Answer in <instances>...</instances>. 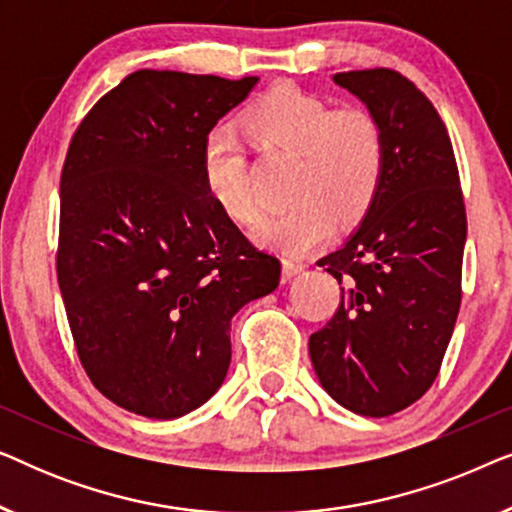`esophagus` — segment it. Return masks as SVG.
<instances>
[{
    "instance_id": "1",
    "label": "esophagus",
    "mask_w": 512,
    "mask_h": 512,
    "mask_svg": "<svg viewBox=\"0 0 512 512\" xmlns=\"http://www.w3.org/2000/svg\"><path fill=\"white\" fill-rule=\"evenodd\" d=\"M307 268V265L303 261H296V258H284V277L291 279L300 275Z\"/></svg>"
}]
</instances>
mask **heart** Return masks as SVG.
I'll list each match as a JSON object with an SVG mask.
<instances>
[{"label": "heart", "instance_id": "obj_1", "mask_svg": "<svg viewBox=\"0 0 512 512\" xmlns=\"http://www.w3.org/2000/svg\"><path fill=\"white\" fill-rule=\"evenodd\" d=\"M242 135L261 156H289L286 200L258 228L263 242L305 251L324 242L335 223L354 226L375 205L387 174V139L366 109H333L324 97L275 86L242 111ZM207 193L230 219L254 226L263 202L254 188L249 151L228 128L209 132L202 146Z\"/></svg>", "mask_w": 512, "mask_h": 512}]
</instances>
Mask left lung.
Returning a JSON list of instances; mask_svg holds the SVG:
<instances>
[{"mask_svg":"<svg viewBox=\"0 0 512 512\" xmlns=\"http://www.w3.org/2000/svg\"><path fill=\"white\" fill-rule=\"evenodd\" d=\"M333 81L380 121L387 174L356 233L317 261L342 298L310 356L333 401L387 417L438 377L461 305L466 207L450 135L415 83L384 67Z\"/></svg>","mask_w":512,"mask_h":512,"instance_id":"8db88e82","label":"left lung"}]
</instances>
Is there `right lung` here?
<instances>
[{
	"label": "right lung",
	"mask_w": 512,
	"mask_h": 512,
	"mask_svg": "<svg viewBox=\"0 0 512 512\" xmlns=\"http://www.w3.org/2000/svg\"><path fill=\"white\" fill-rule=\"evenodd\" d=\"M258 76L139 69L100 97L60 177L58 284L90 382L111 403L174 419L230 366V319L277 289L202 179V146Z\"/></svg>",
	"instance_id": "1"
}]
</instances>
